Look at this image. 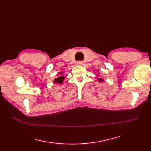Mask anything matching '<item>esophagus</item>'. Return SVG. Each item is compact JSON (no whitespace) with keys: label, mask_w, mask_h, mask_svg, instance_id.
I'll use <instances>...</instances> for the list:
<instances>
[{"label":"esophagus","mask_w":151,"mask_h":151,"mask_svg":"<svg viewBox=\"0 0 151 151\" xmlns=\"http://www.w3.org/2000/svg\"><path fill=\"white\" fill-rule=\"evenodd\" d=\"M77 64L78 65H83V62L82 61H77Z\"/></svg>","instance_id":"obj_1"}]
</instances>
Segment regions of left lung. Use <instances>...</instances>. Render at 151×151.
I'll return each instance as SVG.
<instances>
[{
	"label": "left lung",
	"mask_w": 151,
	"mask_h": 151,
	"mask_svg": "<svg viewBox=\"0 0 151 151\" xmlns=\"http://www.w3.org/2000/svg\"><path fill=\"white\" fill-rule=\"evenodd\" d=\"M98 81H103V80L102 79H99Z\"/></svg>",
	"instance_id": "left-lung-1"
}]
</instances>
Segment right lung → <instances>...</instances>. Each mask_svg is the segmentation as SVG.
<instances>
[{
  "label": "right lung",
  "instance_id": "1",
  "mask_svg": "<svg viewBox=\"0 0 151 151\" xmlns=\"http://www.w3.org/2000/svg\"><path fill=\"white\" fill-rule=\"evenodd\" d=\"M60 74H62V72H60ZM65 79L64 77L62 76H59L58 77H57V79H55L54 83H57V84H61V83H62V82H63V79Z\"/></svg>",
  "mask_w": 151,
  "mask_h": 151
}]
</instances>
